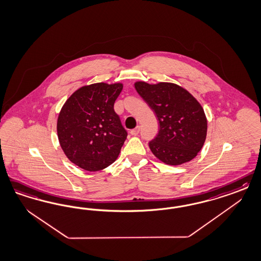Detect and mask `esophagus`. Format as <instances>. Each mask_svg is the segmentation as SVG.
Instances as JSON below:
<instances>
[{
  "label": "esophagus",
  "instance_id": "esophagus-1",
  "mask_svg": "<svg viewBox=\"0 0 261 261\" xmlns=\"http://www.w3.org/2000/svg\"><path fill=\"white\" fill-rule=\"evenodd\" d=\"M139 130H140V126H136L135 128L130 130V135H138V134H139Z\"/></svg>",
  "mask_w": 261,
  "mask_h": 261
}]
</instances>
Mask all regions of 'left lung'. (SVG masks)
I'll return each instance as SVG.
<instances>
[{
    "label": "left lung",
    "instance_id": "8db88e82",
    "mask_svg": "<svg viewBox=\"0 0 261 261\" xmlns=\"http://www.w3.org/2000/svg\"><path fill=\"white\" fill-rule=\"evenodd\" d=\"M135 86L159 119V133L149 142L152 153L169 165L193 160L203 146L207 130L199 101L177 84L138 82Z\"/></svg>",
    "mask_w": 261,
    "mask_h": 261
}]
</instances>
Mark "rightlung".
Wrapping results in <instances>:
<instances>
[{"label":"right lung","instance_id":"1","mask_svg":"<svg viewBox=\"0 0 261 261\" xmlns=\"http://www.w3.org/2000/svg\"><path fill=\"white\" fill-rule=\"evenodd\" d=\"M122 89V84L83 86L60 110L59 143L69 160L79 167L100 171L117 159L127 135L114 110Z\"/></svg>","mask_w":261,"mask_h":261}]
</instances>
